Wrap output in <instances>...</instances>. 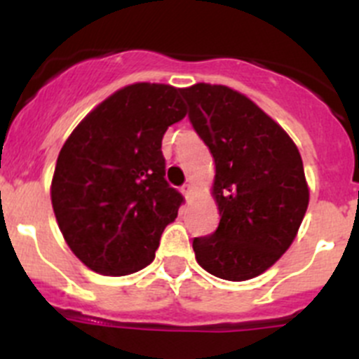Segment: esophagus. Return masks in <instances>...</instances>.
<instances>
[{
    "label": "esophagus",
    "instance_id": "esophagus-1",
    "mask_svg": "<svg viewBox=\"0 0 359 359\" xmlns=\"http://www.w3.org/2000/svg\"><path fill=\"white\" fill-rule=\"evenodd\" d=\"M182 192H183V196H185V199H190V197L194 196V187L190 185V183H187V185H183Z\"/></svg>",
    "mask_w": 359,
    "mask_h": 359
}]
</instances>
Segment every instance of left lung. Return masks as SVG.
Wrapping results in <instances>:
<instances>
[{"label":"left lung","instance_id":"8db88e82","mask_svg":"<svg viewBox=\"0 0 359 359\" xmlns=\"http://www.w3.org/2000/svg\"><path fill=\"white\" fill-rule=\"evenodd\" d=\"M190 123L215 162L213 235L194 238L197 263L228 281L271 269L297 236L310 203L302 158L290 135L242 92L226 85L182 88Z\"/></svg>","mask_w":359,"mask_h":359}]
</instances>
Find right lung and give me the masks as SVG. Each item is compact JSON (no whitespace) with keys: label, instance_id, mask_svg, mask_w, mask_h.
Here are the masks:
<instances>
[{"label":"right lung","instance_id":"add662e5","mask_svg":"<svg viewBox=\"0 0 359 359\" xmlns=\"http://www.w3.org/2000/svg\"><path fill=\"white\" fill-rule=\"evenodd\" d=\"M187 115L182 88L139 81L85 115L58 153L51 205L69 249L103 276L154 259L183 197L165 182L162 139Z\"/></svg>","mask_w":359,"mask_h":359}]
</instances>
